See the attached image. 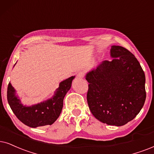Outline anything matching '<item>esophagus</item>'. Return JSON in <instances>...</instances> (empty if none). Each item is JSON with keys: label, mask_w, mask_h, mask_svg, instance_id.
I'll return each mask as SVG.
<instances>
[{"label": "esophagus", "mask_w": 154, "mask_h": 154, "mask_svg": "<svg viewBox=\"0 0 154 154\" xmlns=\"http://www.w3.org/2000/svg\"><path fill=\"white\" fill-rule=\"evenodd\" d=\"M85 77V73L83 72H79L77 75V77L78 79H82Z\"/></svg>", "instance_id": "esophagus-1"}]
</instances>
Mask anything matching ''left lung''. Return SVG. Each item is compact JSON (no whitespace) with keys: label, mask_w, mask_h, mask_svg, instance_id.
Here are the masks:
<instances>
[{"label":"left lung","mask_w":154,"mask_h":154,"mask_svg":"<svg viewBox=\"0 0 154 154\" xmlns=\"http://www.w3.org/2000/svg\"><path fill=\"white\" fill-rule=\"evenodd\" d=\"M111 56L115 58L87 74V100L97 119L119 126L134 119L143 107L146 79L139 61L127 49L113 45Z\"/></svg>","instance_id":"obj_1"}]
</instances>
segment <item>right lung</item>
<instances>
[{"instance_id": "right-lung-1", "label": "right lung", "mask_w": 154, "mask_h": 154, "mask_svg": "<svg viewBox=\"0 0 154 154\" xmlns=\"http://www.w3.org/2000/svg\"><path fill=\"white\" fill-rule=\"evenodd\" d=\"M74 78L72 76L60 82L52 99L31 106H26L20 102V99L15 95L14 88L9 83L8 102L16 117L25 125L32 128L51 125L61 114L64 97L70 89Z\"/></svg>"}]
</instances>
